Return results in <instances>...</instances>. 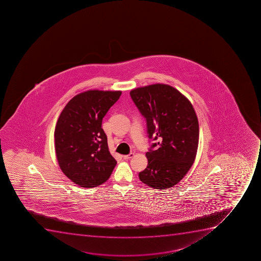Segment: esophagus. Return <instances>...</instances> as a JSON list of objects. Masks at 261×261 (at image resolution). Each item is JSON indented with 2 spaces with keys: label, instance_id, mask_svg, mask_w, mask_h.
<instances>
[{
  "label": "esophagus",
  "instance_id": "esophagus-1",
  "mask_svg": "<svg viewBox=\"0 0 261 261\" xmlns=\"http://www.w3.org/2000/svg\"><path fill=\"white\" fill-rule=\"evenodd\" d=\"M134 155H135L134 153H130L129 155H123V158L125 159V160H127V159H131V158H134Z\"/></svg>",
  "mask_w": 261,
  "mask_h": 261
}]
</instances>
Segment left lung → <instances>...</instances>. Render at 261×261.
<instances>
[{
    "label": "left lung",
    "instance_id": "left-lung-1",
    "mask_svg": "<svg viewBox=\"0 0 261 261\" xmlns=\"http://www.w3.org/2000/svg\"><path fill=\"white\" fill-rule=\"evenodd\" d=\"M130 95L146 119L148 136L158 141L145 154L148 165L139 173L140 179L154 189L173 187L196 159L199 124L193 106L179 91L167 84L135 88Z\"/></svg>",
    "mask_w": 261,
    "mask_h": 261
}]
</instances>
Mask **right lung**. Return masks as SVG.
<instances>
[{"label": "right lung", "instance_id": "1", "mask_svg": "<svg viewBox=\"0 0 261 261\" xmlns=\"http://www.w3.org/2000/svg\"><path fill=\"white\" fill-rule=\"evenodd\" d=\"M121 91L88 90L73 97L55 126V152L63 173L81 187L108 180L116 167L102 120L118 100Z\"/></svg>", "mask_w": 261, "mask_h": 261}]
</instances>
